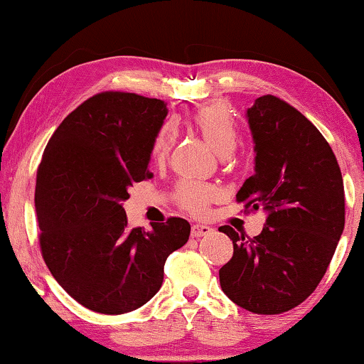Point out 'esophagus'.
I'll return each instance as SVG.
<instances>
[{"mask_svg":"<svg viewBox=\"0 0 364 364\" xmlns=\"http://www.w3.org/2000/svg\"><path fill=\"white\" fill-rule=\"evenodd\" d=\"M192 237H203V235H208V233H212V227L205 225V223H196V225H192Z\"/></svg>","mask_w":364,"mask_h":364,"instance_id":"esophagus-1","label":"esophagus"}]
</instances>
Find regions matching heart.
Returning a JSON list of instances; mask_svg holds the SVG:
<instances>
[{"label": "heart", "instance_id": "obj_1", "mask_svg": "<svg viewBox=\"0 0 364 364\" xmlns=\"http://www.w3.org/2000/svg\"><path fill=\"white\" fill-rule=\"evenodd\" d=\"M193 126L200 136L203 137L212 151L217 154L232 152L235 147L238 134L237 127L233 124L230 114L220 104H213V106H205L193 114L192 117ZM176 141V131L171 124L161 127L157 132L156 139L152 144V156L156 159H164L171 152ZM217 196V188L208 186V183L202 182H182L178 187V200H181L182 207L191 212H202L207 207L208 202H212Z\"/></svg>", "mask_w": 364, "mask_h": 364}]
</instances>
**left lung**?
<instances>
[{
    "label": "left lung",
    "mask_w": 364,
    "mask_h": 364,
    "mask_svg": "<svg viewBox=\"0 0 364 364\" xmlns=\"http://www.w3.org/2000/svg\"><path fill=\"white\" fill-rule=\"evenodd\" d=\"M245 117L255 167L237 200L262 208L267 220L253 238L220 227L233 257L218 275L238 306L277 315L305 301L326 273L345 228V188L330 144L295 107L262 96Z\"/></svg>",
    "instance_id": "8db88e82"
}]
</instances>
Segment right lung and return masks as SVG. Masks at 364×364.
Instances as JSON below:
<instances>
[{"instance_id":"1","label":"right lung","mask_w":364,"mask_h":364,"mask_svg":"<svg viewBox=\"0 0 364 364\" xmlns=\"http://www.w3.org/2000/svg\"><path fill=\"white\" fill-rule=\"evenodd\" d=\"M167 112L161 99L97 94L64 119L38 167L44 262L74 300L102 315L146 305L161 290L167 257L191 235L178 217L131 230L122 207L132 183L152 176V144Z\"/></svg>"}]
</instances>
